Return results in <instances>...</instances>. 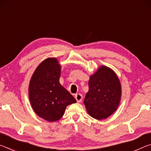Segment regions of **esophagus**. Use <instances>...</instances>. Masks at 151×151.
Wrapping results in <instances>:
<instances>
[{
  "mask_svg": "<svg viewBox=\"0 0 151 151\" xmlns=\"http://www.w3.org/2000/svg\"><path fill=\"white\" fill-rule=\"evenodd\" d=\"M75 97L76 101H77L78 103H81L82 100H83V95H82L81 94H79V93L76 94L75 95Z\"/></svg>",
  "mask_w": 151,
  "mask_h": 151,
  "instance_id": "1",
  "label": "esophagus"
}]
</instances>
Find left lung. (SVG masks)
<instances>
[{"label":"left lung","mask_w":151,"mask_h":151,"mask_svg":"<svg viewBox=\"0 0 151 151\" xmlns=\"http://www.w3.org/2000/svg\"><path fill=\"white\" fill-rule=\"evenodd\" d=\"M89 89L84 103L88 113L94 119L108 118L116 111L121 99V85L116 73L101 66L90 76Z\"/></svg>","instance_id":"1"}]
</instances>
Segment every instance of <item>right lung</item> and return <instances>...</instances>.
Wrapping results in <instances>:
<instances>
[{"instance_id": "right-lung-1", "label": "right lung", "mask_w": 151, "mask_h": 151, "mask_svg": "<svg viewBox=\"0 0 151 151\" xmlns=\"http://www.w3.org/2000/svg\"><path fill=\"white\" fill-rule=\"evenodd\" d=\"M61 66L56 58H48L36 68L29 87V100L38 116L49 122L58 121L66 106L76 99L60 85Z\"/></svg>"}]
</instances>
